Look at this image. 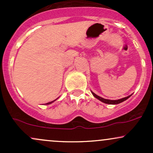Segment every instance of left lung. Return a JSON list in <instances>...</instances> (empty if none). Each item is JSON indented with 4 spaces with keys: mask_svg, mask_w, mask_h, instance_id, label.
Masks as SVG:
<instances>
[{
    "mask_svg": "<svg viewBox=\"0 0 153 153\" xmlns=\"http://www.w3.org/2000/svg\"><path fill=\"white\" fill-rule=\"evenodd\" d=\"M92 94L94 95V96L95 98H96L97 99L100 100V101H102V102H103V103H108V104H118V103H120L123 102V101H126V100H127V99H129V98L131 96V95H130V96H127V97L123 98V99H119V100H109V99H103V98L100 97V96H97L96 94H95L94 92H92Z\"/></svg>",
    "mask_w": 153,
    "mask_h": 153,
    "instance_id": "obj_1",
    "label": "left lung"
}]
</instances>
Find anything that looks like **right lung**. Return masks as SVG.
<instances>
[{
	"label": "right lung",
	"instance_id": "obj_1",
	"mask_svg": "<svg viewBox=\"0 0 153 153\" xmlns=\"http://www.w3.org/2000/svg\"><path fill=\"white\" fill-rule=\"evenodd\" d=\"M53 101H52V102H49V103H47V104H50V103H52V102H53Z\"/></svg>",
	"mask_w": 153,
	"mask_h": 153
}]
</instances>
